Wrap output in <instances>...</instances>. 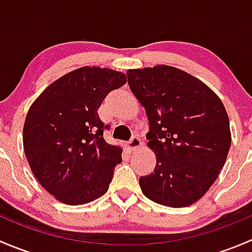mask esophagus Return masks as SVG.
I'll return each mask as SVG.
<instances>
[{
  "label": "esophagus",
  "instance_id": "1",
  "mask_svg": "<svg viewBox=\"0 0 252 252\" xmlns=\"http://www.w3.org/2000/svg\"><path fill=\"white\" fill-rule=\"evenodd\" d=\"M140 146H141V140L139 136H133L130 140L126 142V147H128V150H130V151H135V150L139 149Z\"/></svg>",
  "mask_w": 252,
  "mask_h": 252
}]
</instances>
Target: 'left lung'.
I'll list each match as a JSON object with an SVG mask.
<instances>
[{
	"label": "left lung",
	"instance_id": "left-lung-1",
	"mask_svg": "<svg viewBox=\"0 0 252 252\" xmlns=\"http://www.w3.org/2000/svg\"><path fill=\"white\" fill-rule=\"evenodd\" d=\"M128 84L150 123L154 173L139 178L159 205L185 207L217 179L230 149L229 118L220 98L197 78L171 65L129 69Z\"/></svg>",
	"mask_w": 252,
	"mask_h": 252
}]
</instances>
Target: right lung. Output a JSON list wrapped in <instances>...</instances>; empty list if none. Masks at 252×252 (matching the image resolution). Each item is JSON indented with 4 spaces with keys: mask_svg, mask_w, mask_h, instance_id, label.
<instances>
[{
    "mask_svg": "<svg viewBox=\"0 0 252 252\" xmlns=\"http://www.w3.org/2000/svg\"><path fill=\"white\" fill-rule=\"evenodd\" d=\"M126 74L83 67L63 75L30 106L23 128L29 166L40 184L67 205H84L107 192L122 149L106 142L97 110Z\"/></svg>",
    "mask_w": 252,
    "mask_h": 252,
    "instance_id": "right-lung-1",
    "label": "right lung"
}]
</instances>
